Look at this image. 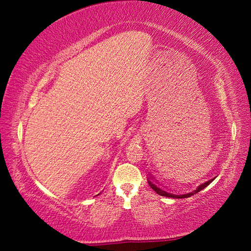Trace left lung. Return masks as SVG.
<instances>
[{"label": "left lung", "instance_id": "8db88e82", "mask_svg": "<svg viewBox=\"0 0 251 251\" xmlns=\"http://www.w3.org/2000/svg\"><path fill=\"white\" fill-rule=\"evenodd\" d=\"M215 178H212V179H210V180H208V181H206V182H203V184H201V186H198V188L197 189H195V190H193V192H190V193H184V194H176V193H171V192H168L167 189H165L164 187H161L160 186V184H157V182L154 180V178H152L150 174H148V177H147V181H148V184H150V186L151 187L152 189L155 190V192L158 194V195H160V196H165V197H171V198H188V197H190V196H193V195H195V194H197L198 192H201V190H202L203 188H205V187H207L208 185L210 184V182L214 180Z\"/></svg>", "mask_w": 251, "mask_h": 251}]
</instances>
